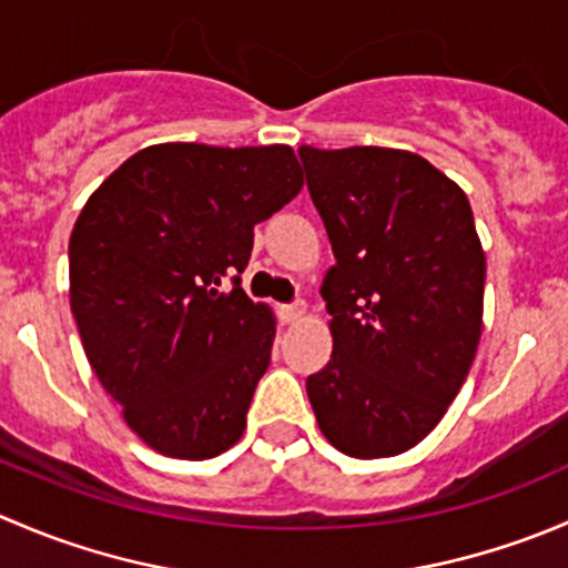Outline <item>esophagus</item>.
Returning <instances> with one entry per match:
<instances>
[{
  "mask_svg": "<svg viewBox=\"0 0 568 568\" xmlns=\"http://www.w3.org/2000/svg\"><path fill=\"white\" fill-rule=\"evenodd\" d=\"M305 302H291V305H280V318L285 321V324H294V321H300L305 316Z\"/></svg>",
  "mask_w": 568,
  "mask_h": 568,
  "instance_id": "obj_1",
  "label": "esophagus"
}]
</instances>
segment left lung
<instances>
[{
    "instance_id": "obj_1",
    "label": "left lung",
    "mask_w": 568,
    "mask_h": 568,
    "mask_svg": "<svg viewBox=\"0 0 568 568\" xmlns=\"http://www.w3.org/2000/svg\"><path fill=\"white\" fill-rule=\"evenodd\" d=\"M300 159L335 252L321 285L332 357L307 376V398L343 454H404L443 420L480 341L473 209L417 153L302 145Z\"/></svg>"
}]
</instances>
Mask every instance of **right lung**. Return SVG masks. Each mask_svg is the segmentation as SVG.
I'll use <instances>...</instances> for the list:
<instances>
[{"mask_svg":"<svg viewBox=\"0 0 568 568\" xmlns=\"http://www.w3.org/2000/svg\"><path fill=\"white\" fill-rule=\"evenodd\" d=\"M288 145H151L95 189L68 244L95 376L142 443L211 459L239 443L274 318L242 288L257 222L300 194Z\"/></svg>","mask_w":568,"mask_h":568,"instance_id":"obj_1","label":"right lung"}]
</instances>
